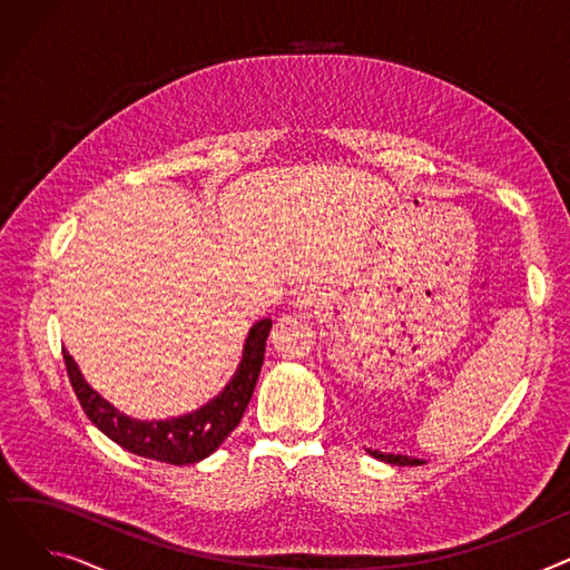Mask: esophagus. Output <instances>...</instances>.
Wrapping results in <instances>:
<instances>
[{
  "mask_svg": "<svg viewBox=\"0 0 570 570\" xmlns=\"http://www.w3.org/2000/svg\"><path fill=\"white\" fill-rule=\"evenodd\" d=\"M297 303H301V307L323 312L327 307V295L321 293L318 288H303L297 293Z\"/></svg>",
  "mask_w": 570,
  "mask_h": 570,
  "instance_id": "34e87169",
  "label": "esophagus"
}]
</instances>
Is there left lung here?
<instances>
[{
  "instance_id": "left-lung-1",
  "label": "left lung",
  "mask_w": 570,
  "mask_h": 570,
  "mask_svg": "<svg viewBox=\"0 0 570 570\" xmlns=\"http://www.w3.org/2000/svg\"><path fill=\"white\" fill-rule=\"evenodd\" d=\"M372 458L381 460V462H387V464H397V466H417L423 464V460H415V458H406V455H385V453H379V451H367Z\"/></svg>"
}]
</instances>
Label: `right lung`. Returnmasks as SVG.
Segmentation results:
<instances>
[{
	"label": "right lung",
	"instance_id": "1",
	"mask_svg": "<svg viewBox=\"0 0 570 570\" xmlns=\"http://www.w3.org/2000/svg\"><path fill=\"white\" fill-rule=\"evenodd\" d=\"M269 327H273L269 318H263L252 327L245 344L243 363H239L235 376L224 387L222 395H217L198 411L173 417V421H131V417L112 409L99 393H95L87 385L67 348H62V355L69 381L82 411L108 439L140 458L166 464H194L207 455H213L222 441L237 428L239 417H243L261 374Z\"/></svg>",
	"mask_w": 570,
	"mask_h": 570
}]
</instances>
